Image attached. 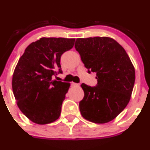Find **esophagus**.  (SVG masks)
Returning a JSON list of instances; mask_svg holds the SVG:
<instances>
[{
  "mask_svg": "<svg viewBox=\"0 0 150 150\" xmlns=\"http://www.w3.org/2000/svg\"><path fill=\"white\" fill-rule=\"evenodd\" d=\"M72 86H76V87H79V86H80V83H72Z\"/></svg>",
  "mask_w": 150,
  "mask_h": 150,
  "instance_id": "obj_1",
  "label": "esophagus"
}]
</instances>
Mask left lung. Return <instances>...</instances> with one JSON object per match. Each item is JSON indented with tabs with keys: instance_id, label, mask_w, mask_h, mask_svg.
<instances>
[{
	"instance_id": "obj_1",
	"label": "left lung",
	"mask_w": 150,
	"mask_h": 150,
	"mask_svg": "<svg viewBox=\"0 0 150 150\" xmlns=\"http://www.w3.org/2000/svg\"><path fill=\"white\" fill-rule=\"evenodd\" d=\"M75 48L88 72H96L97 84L82 83L84 97L79 103L81 115L95 123L115 118L131 99L135 69L122 47L111 38H78Z\"/></svg>"
}]
</instances>
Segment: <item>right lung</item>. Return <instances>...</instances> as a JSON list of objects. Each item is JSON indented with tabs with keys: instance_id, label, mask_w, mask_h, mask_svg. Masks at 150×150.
Segmentation results:
<instances>
[{
	"instance_id": "1",
	"label": "right lung",
	"mask_w": 150,
	"mask_h": 150,
	"mask_svg": "<svg viewBox=\"0 0 150 150\" xmlns=\"http://www.w3.org/2000/svg\"><path fill=\"white\" fill-rule=\"evenodd\" d=\"M75 38H41L27 47L12 78V89L22 112L44 125L59 117L69 83L53 80L62 73L61 56L72 48Z\"/></svg>"
}]
</instances>
